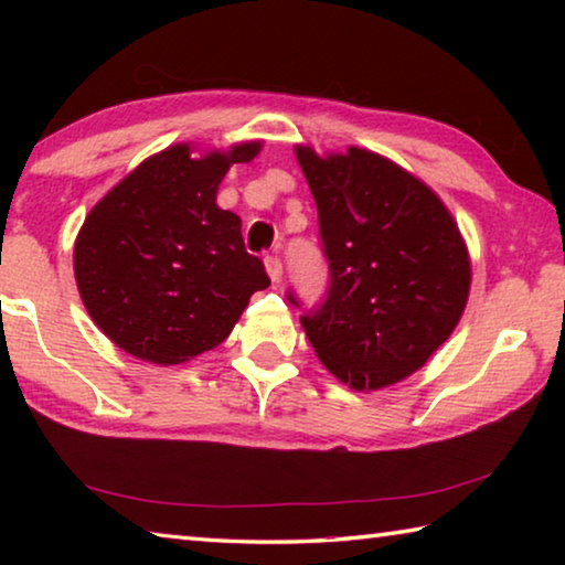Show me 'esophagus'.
<instances>
[{
    "mask_svg": "<svg viewBox=\"0 0 565 565\" xmlns=\"http://www.w3.org/2000/svg\"><path fill=\"white\" fill-rule=\"evenodd\" d=\"M264 266H266V274H269V279H271L274 284H279V281H281V274H284L281 262L276 259V256H266Z\"/></svg>",
    "mask_w": 565,
    "mask_h": 565,
    "instance_id": "obj_1",
    "label": "esophagus"
}]
</instances>
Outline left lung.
I'll return each mask as SVG.
<instances>
[{
	"mask_svg": "<svg viewBox=\"0 0 565 565\" xmlns=\"http://www.w3.org/2000/svg\"><path fill=\"white\" fill-rule=\"evenodd\" d=\"M329 259L319 311L301 317L319 361L356 391L398 384L451 337L471 289V259L431 186L376 151L296 147ZM289 301L296 303L289 294Z\"/></svg>",
	"mask_w": 565,
	"mask_h": 565,
	"instance_id": "1",
	"label": "left lung"
}]
</instances>
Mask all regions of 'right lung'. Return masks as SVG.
I'll list each match as a JSON object with an SVG mask.
<instances>
[{
  "label": "right lung",
  "instance_id": "right-lung-1",
  "mask_svg": "<svg viewBox=\"0 0 565 565\" xmlns=\"http://www.w3.org/2000/svg\"><path fill=\"white\" fill-rule=\"evenodd\" d=\"M262 141L202 151L189 141L151 154L109 189L74 242V279L92 321L134 359L177 366L232 333L269 286L246 254L242 218L216 204L232 164Z\"/></svg>",
  "mask_w": 565,
  "mask_h": 565
}]
</instances>
